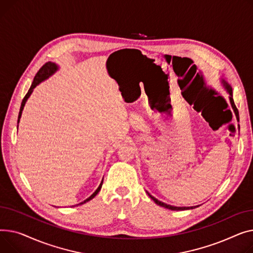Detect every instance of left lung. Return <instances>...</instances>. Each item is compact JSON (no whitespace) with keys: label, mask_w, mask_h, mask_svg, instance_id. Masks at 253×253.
<instances>
[{"label":"left lung","mask_w":253,"mask_h":253,"mask_svg":"<svg viewBox=\"0 0 253 253\" xmlns=\"http://www.w3.org/2000/svg\"><path fill=\"white\" fill-rule=\"evenodd\" d=\"M222 84H224V85L226 86V88H227V91H228V93L230 94V101H231V104H232V107H233V109H234V111H235V113H236V116H237V118H238V113H237V108H236V106H235V103H234V101H233V98H232V87L225 82V81H222ZM147 194L150 196V198L156 203V204H158V205H160V206H162V207H165V209H168V210H170V211H186V210H193V209H195L196 206H192V207H176V206H171V205H168V204H166V203H163V202H161V201H159V200H157L156 198H154L152 195H150L149 193L147 192Z\"/></svg>","instance_id":"obj_1"}]
</instances>
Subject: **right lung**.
I'll use <instances>...</instances> for the list:
<instances>
[{
    "mask_svg": "<svg viewBox=\"0 0 253 253\" xmlns=\"http://www.w3.org/2000/svg\"><path fill=\"white\" fill-rule=\"evenodd\" d=\"M58 69V67H57V65L55 64V63H52V62H47V63H44L41 68H40V70L37 72V74H36V77H35V79H34V82H33V84H32V85H31V87H29V90H28V92L26 93V95H25V97L23 98V100H22V102H21V106H20V110H19V114H18V123H19V120H20V117H21V113H22V110H23V107H24V105H25V102H26V100L28 99V97L31 96V94L33 93V90L34 88L37 86V84H39L41 82H42V81H44L46 79H48L50 76H52V74L56 71ZM102 184H103V180H102V182H101V184L99 185V187H98V189L93 193V194L88 197L87 199H85L84 201H83V202H81L80 204H77V205H81V204H84V203H85V202H87V201H90L91 199H93L98 193H99V191L101 190V187H102Z\"/></svg>",
    "mask_w": 253,
    "mask_h": 253,
    "instance_id": "right-lung-1",
    "label": "right lung"
}]
</instances>
